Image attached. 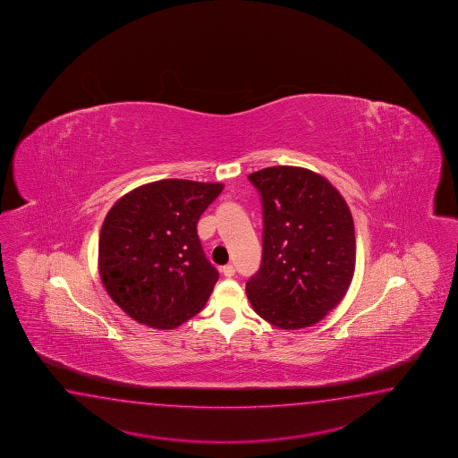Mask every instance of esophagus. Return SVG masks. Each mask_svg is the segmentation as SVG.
<instances>
[{
  "mask_svg": "<svg viewBox=\"0 0 458 458\" xmlns=\"http://www.w3.org/2000/svg\"><path fill=\"white\" fill-rule=\"evenodd\" d=\"M221 271H223L225 278H233V275H235V268H233V265H225V267L221 268Z\"/></svg>",
  "mask_w": 458,
  "mask_h": 458,
  "instance_id": "obj_1",
  "label": "esophagus"
}]
</instances>
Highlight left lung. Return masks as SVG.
I'll return each instance as SVG.
<instances>
[{"label": "left lung", "instance_id": "left-lung-1", "mask_svg": "<svg viewBox=\"0 0 458 458\" xmlns=\"http://www.w3.org/2000/svg\"><path fill=\"white\" fill-rule=\"evenodd\" d=\"M249 180L263 207L260 269L245 286L253 310L283 330L320 322L354 275L350 208L328 180L302 167H267Z\"/></svg>", "mask_w": 458, "mask_h": 458}]
</instances>
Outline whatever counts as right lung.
Here are the masks:
<instances>
[{
    "instance_id": "add662e5",
    "label": "right lung",
    "mask_w": 458,
    "mask_h": 458,
    "mask_svg": "<svg viewBox=\"0 0 458 458\" xmlns=\"http://www.w3.org/2000/svg\"><path fill=\"white\" fill-rule=\"evenodd\" d=\"M223 189V183L159 180L110 208L100 229V279L136 322L172 330L207 304L219 273L208 261L197 225Z\"/></svg>"
}]
</instances>
